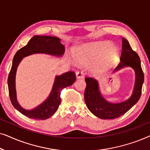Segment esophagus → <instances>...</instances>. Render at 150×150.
<instances>
[{"label":"esophagus","instance_id":"34e87169","mask_svg":"<svg viewBox=\"0 0 150 150\" xmlns=\"http://www.w3.org/2000/svg\"><path fill=\"white\" fill-rule=\"evenodd\" d=\"M76 76L77 79H81L83 77V72L82 71H78L76 72Z\"/></svg>","mask_w":150,"mask_h":150}]
</instances>
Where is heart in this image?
<instances>
[{"label": "heart", "instance_id": "b5f03b06", "mask_svg": "<svg viewBox=\"0 0 150 150\" xmlns=\"http://www.w3.org/2000/svg\"><path fill=\"white\" fill-rule=\"evenodd\" d=\"M112 47L108 42L83 45L76 50L75 60L83 65L93 63L91 71L93 74H103L113 66L120 57L118 49Z\"/></svg>", "mask_w": 150, "mask_h": 150}]
</instances>
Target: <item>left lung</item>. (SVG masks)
Masks as SVG:
<instances>
[{
	"label": "left lung",
	"instance_id": "obj_1",
	"mask_svg": "<svg viewBox=\"0 0 150 150\" xmlns=\"http://www.w3.org/2000/svg\"><path fill=\"white\" fill-rule=\"evenodd\" d=\"M122 51L120 63L113 72L125 67H131L135 71V83L132 94L126 101L120 103H111L104 99L100 91L97 80L86 77L87 83L85 91V101L89 110L98 117L103 120H112L128 111L140 99L142 86L144 82V74L141 66L139 55L131 48L126 39L122 38Z\"/></svg>",
	"mask_w": 150,
	"mask_h": 150
}]
</instances>
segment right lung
Wrapping results in <instances>:
<instances>
[{
    "label": "right lung",
    "mask_w": 150,
    "mask_h": 150,
    "mask_svg": "<svg viewBox=\"0 0 150 150\" xmlns=\"http://www.w3.org/2000/svg\"><path fill=\"white\" fill-rule=\"evenodd\" d=\"M65 47L57 37L35 35L30 39L28 44L16 53L12 62L11 69L8 76L7 83L10 100L14 108L28 117L34 120H46L58 109L61 103V90L72 85L76 81L74 71H67L60 76H56L52 91L44 102L32 110H26L22 107L17 100L16 90V74L18 65L24 57L36 53H44L53 56L61 57L64 54Z\"/></svg>",
    "instance_id": "obj_1"
}]
</instances>
